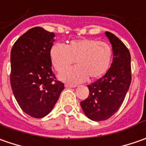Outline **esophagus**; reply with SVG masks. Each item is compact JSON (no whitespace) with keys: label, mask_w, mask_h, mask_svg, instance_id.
Listing matches in <instances>:
<instances>
[{"label":"esophagus","mask_w":146,"mask_h":146,"mask_svg":"<svg viewBox=\"0 0 146 146\" xmlns=\"http://www.w3.org/2000/svg\"><path fill=\"white\" fill-rule=\"evenodd\" d=\"M65 87L66 88H76V84H65Z\"/></svg>","instance_id":"obj_1"}]
</instances>
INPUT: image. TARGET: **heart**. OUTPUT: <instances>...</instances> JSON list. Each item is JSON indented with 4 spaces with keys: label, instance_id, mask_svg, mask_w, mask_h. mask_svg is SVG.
<instances>
[{
    "label": "heart",
    "instance_id": "heart-1",
    "mask_svg": "<svg viewBox=\"0 0 146 146\" xmlns=\"http://www.w3.org/2000/svg\"><path fill=\"white\" fill-rule=\"evenodd\" d=\"M112 54V48L109 44L83 38L70 40L65 46L54 44L50 48L49 57L53 67L59 73L76 60L77 66L62 72L60 79L79 83L87 80L88 76L94 80L104 76L110 66Z\"/></svg>",
    "mask_w": 146,
    "mask_h": 146
}]
</instances>
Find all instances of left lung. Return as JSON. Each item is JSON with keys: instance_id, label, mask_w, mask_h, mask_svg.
Wrapping results in <instances>:
<instances>
[{"instance_id": "obj_1", "label": "left lung", "mask_w": 146, "mask_h": 146, "mask_svg": "<svg viewBox=\"0 0 146 146\" xmlns=\"http://www.w3.org/2000/svg\"><path fill=\"white\" fill-rule=\"evenodd\" d=\"M113 49V62L108 71L88 85L89 95L80 102L88 118L93 121L110 119L123 103L132 81L131 55L118 37L106 31Z\"/></svg>"}]
</instances>
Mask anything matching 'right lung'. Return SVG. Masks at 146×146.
I'll list each match as a JSON object with an SVG mask.
<instances>
[{
	"mask_svg": "<svg viewBox=\"0 0 146 146\" xmlns=\"http://www.w3.org/2000/svg\"><path fill=\"white\" fill-rule=\"evenodd\" d=\"M55 34L36 27L16 40L11 49L10 84L26 114L43 118L53 110L64 84L52 70L49 52Z\"/></svg>",
	"mask_w": 146,
	"mask_h": 146,
	"instance_id": "1",
	"label": "right lung"
}]
</instances>
